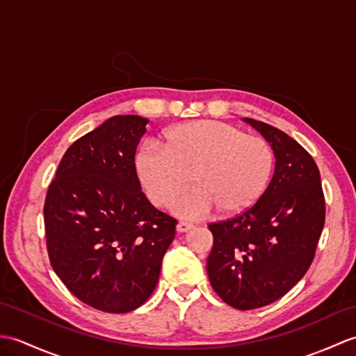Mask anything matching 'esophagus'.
Returning <instances> with one entry per match:
<instances>
[{"label": "esophagus", "mask_w": 356, "mask_h": 356, "mask_svg": "<svg viewBox=\"0 0 356 356\" xmlns=\"http://www.w3.org/2000/svg\"><path fill=\"white\" fill-rule=\"evenodd\" d=\"M194 227V225L188 221H180L177 225V232H188V230H191Z\"/></svg>", "instance_id": "34e87169"}]
</instances>
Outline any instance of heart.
Returning <instances> with one entry per match:
<instances>
[{
    "mask_svg": "<svg viewBox=\"0 0 356 356\" xmlns=\"http://www.w3.org/2000/svg\"><path fill=\"white\" fill-rule=\"evenodd\" d=\"M275 152L267 139L220 121H193L165 131L162 147L147 143L135 156L138 179L156 206L172 204L180 217L243 212L266 189Z\"/></svg>",
    "mask_w": 356,
    "mask_h": 356,
    "instance_id": "heart-1",
    "label": "heart"
}]
</instances>
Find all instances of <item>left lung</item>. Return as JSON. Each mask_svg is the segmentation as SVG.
<instances>
[{
  "mask_svg": "<svg viewBox=\"0 0 356 356\" xmlns=\"http://www.w3.org/2000/svg\"><path fill=\"white\" fill-rule=\"evenodd\" d=\"M276 156L275 175L249 209L208 226L209 282L235 309L276 302L308 271L325 226V194L312 156L282 130L244 118Z\"/></svg>",
  "mask_w": 356,
  "mask_h": 356,
  "instance_id": "left-lung-1",
  "label": "left lung"
}]
</instances>
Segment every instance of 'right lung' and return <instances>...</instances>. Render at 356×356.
Instances as JSON below:
<instances>
[{
    "instance_id": "add662e5",
    "label": "right lung",
    "mask_w": 356,
    "mask_h": 356,
    "mask_svg": "<svg viewBox=\"0 0 356 356\" xmlns=\"http://www.w3.org/2000/svg\"><path fill=\"white\" fill-rule=\"evenodd\" d=\"M148 120L117 115L77 139L49 184L48 258L79 300L124 314L154 291L177 220L140 191L135 153Z\"/></svg>"
}]
</instances>
